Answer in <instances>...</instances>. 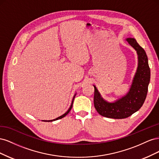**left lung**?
<instances>
[{
  "instance_id": "1",
  "label": "left lung",
  "mask_w": 159,
  "mask_h": 159,
  "mask_svg": "<svg viewBox=\"0 0 159 159\" xmlns=\"http://www.w3.org/2000/svg\"><path fill=\"white\" fill-rule=\"evenodd\" d=\"M126 40L135 50L138 56L137 71L127 94L113 102H109L102 98L93 85L95 108L99 115L107 118L125 119L131 116L142 107L147 97L151 78L147 54L134 38H128Z\"/></svg>"
}]
</instances>
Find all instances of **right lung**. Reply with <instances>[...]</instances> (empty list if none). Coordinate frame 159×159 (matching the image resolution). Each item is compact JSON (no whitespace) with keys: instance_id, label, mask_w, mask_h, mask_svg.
<instances>
[{"instance_id":"add662e5","label":"right lung","mask_w":159,"mask_h":159,"mask_svg":"<svg viewBox=\"0 0 159 159\" xmlns=\"http://www.w3.org/2000/svg\"><path fill=\"white\" fill-rule=\"evenodd\" d=\"M75 95H76V93L74 95V98H73V99H72V102H71V105H70V108L68 109V110L67 111L64 113V114H63L62 115H61V116H60V117H58L57 118H56V119H52V120H42V121H46V122H50V121H56V120H58V119H61V118H63V117H64L66 115H68V113H69V112L70 111V110L71 109V108H72V105H73V103H74V98H75Z\"/></svg>"}]
</instances>
